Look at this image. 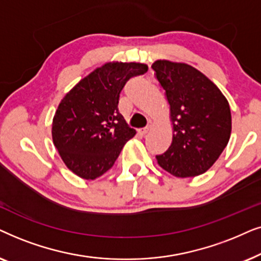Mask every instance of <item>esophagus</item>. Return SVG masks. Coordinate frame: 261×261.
Masks as SVG:
<instances>
[{
	"instance_id": "1",
	"label": "esophagus",
	"mask_w": 261,
	"mask_h": 261,
	"mask_svg": "<svg viewBox=\"0 0 261 261\" xmlns=\"http://www.w3.org/2000/svg\"><path fill=\"white\" fill-rule=\"evenodd\" d=\"M149 130H150V125H148V126L141 128V130L138 131V133H140L141 135H143V136H144V135H147L149 133Z\"/></svg>"
}]
</instances>
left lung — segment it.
Here are the masks:
<instances>
[{
  "label": "left lung",
  "mask_w": 261,
  "mask_h": 261,
  "mask_svg": "<svg viewBox=\"0 0 261 261\" xmlns=\"http://www.w3.org/2000/svg\"><path fill=\"white\" fill-rule=\"evenodd\" d=\"M171 106L173 141L156 155L160 167L178 178L205 173L227 147L230 107L214 82L185 63L156 61L151 65Z\"/></svg>",
  "instance_id": "8db88e82"
}]
</instances>
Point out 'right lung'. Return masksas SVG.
Segmentation results:
<instances>
[{"mask_svg":"<svg viewBox=\"0 0 261 261\" xmlns=\"http://www.w3.org/2000/svg\"><path fill=\"white\" fill-rule=\"evenodd\" d=\"M142 63H106L82 79L62 100L52 121V140L65 166L80 178L94 180L116 162L136 135L118 110L125 83L143 75Z\"/></svg>","mask_w":261,"mask_h":261,"instance_id":"obj_1","label":"right lung"}]
</instances>
